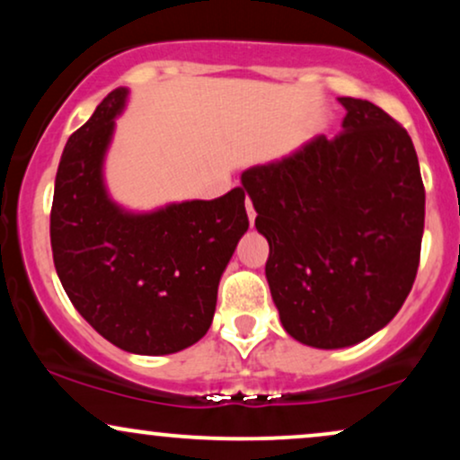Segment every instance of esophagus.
Instances as JSON below:
<instances>
[{
  "label": "esophagus",
  "instance_id": "obj_1",
  "mask_svg": "<svg viewBox=\"0 0 460 460\" xmlns=\"http://www.w3.org/2000/svg\"><path fill=\"white\" fill-rule=\"evenodd\" d=\"M246 214H248V223H251V225L255 223V216L257 214H255V209H252V203L248 199H246Z\"/></svg>",
  "mask_w": 460,
  "mask_h": 460
}]
</instances>
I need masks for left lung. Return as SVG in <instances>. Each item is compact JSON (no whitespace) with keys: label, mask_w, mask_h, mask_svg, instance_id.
Segmentation results:
<instances>
[{"label":"left lung","mask_w":460,"mask_h":460,"mask_svg":"<svg viewBox=\"0 0 460 460\" xmlns=\"http://www.w3.org/2000/svg\"><path fill=\"white\" fill-rule=\"evenodd\" d=\"M332 140L315 136L281 160L246 168L266 279L283 329L322 350L387 326L413 288L424 183L406 129L366 99L340 97Z\"/></svg>","instance_id":"8db88e82"}]
</instances>
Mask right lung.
<instances>
[{
  "instance_id": "right-lung-1",
  "label": "right lung",
  "mask_w": 460,
  "mask_h": 460,
  "mask_svg": "<svg viewBox=\"0 0 460 460\" xmlns=\"http://www.w3.org/2000/svg\"><path fill=\"white\" fill-rule=\"evenodd\" d=\"M128 97L110 93L62 151L51 251L68 300L99 335L134 355H172L212 326L220 277L248 229L246 194L151 212L116 203L103 166Z\"/></svg>"
}]
</instances>
